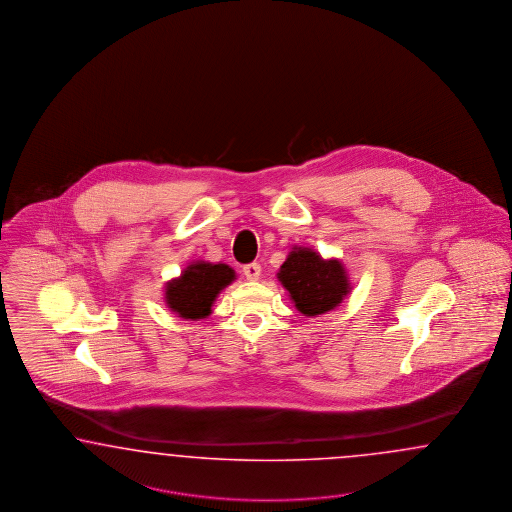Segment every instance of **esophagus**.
<instances>
[{
    "label": "esophagus",
    "mask_w": 512,
    "mask_h": 512,
    "mask_svg": "<svg viewBox=\"0 0 512 512\" xmlns=\"http://www.w3.org/2000/svg\"><path fill=\"white\" fill-rule=\"evenodd\" d=\"M242 272H244V276H246V278L251 279V281H255V279H259V276H261V264H246V266L242 268Z\"/></svg>",
    "instance_id": "34e87169"
}]
</instances>
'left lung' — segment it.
Returning <instances> with one entry per match:
<instances>
[{
	"label": "left lung",
	"mask_w": 512,
	"mask_h": 512,
	"mask_svg": "<svg viewBox=\"0 0 512 512\" xmlns=\"http://www.w3.org/2000/svg\"><path fill=\"white\" fill-rule=\"evenodd\" d=\"M278 278L296 310L308 317L334 310L351 289L343 264L338 259L325 261L310 248H293L281 264Z\"/></svg>",
	"instance_id": "1"
}]
</instances>
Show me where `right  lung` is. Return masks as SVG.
<instances>
[{
    "label": "right lung",
    "mask_w": 512,
    "mask_h": 512,
    "mask_svg": "<svg viewBox=\"0 0 512 512\" xmlns=\"http://www.w3.org/2000/svg\"><path fill=\"white\" fill-rule=\"evenodd\" d=\"M234 281V270L227 264L191 263L180 278L165 287V302L184 319H204L212 313L217 295Z\"/></svg>",
    "instance_id": "1"
}]
</instances>
